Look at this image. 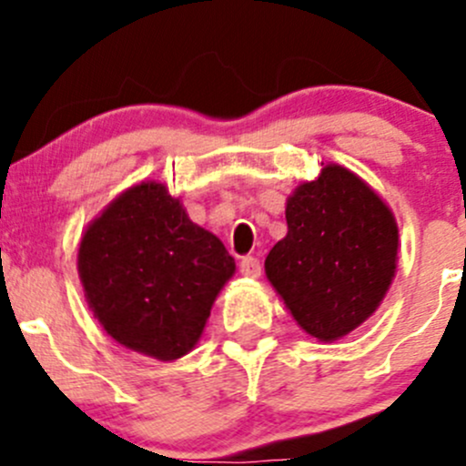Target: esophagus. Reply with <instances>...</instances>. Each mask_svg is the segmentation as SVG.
<instances>
[{
	"label": "esophagus",
	"instance_id": "34e87169",
	"mask_svg": "<svg viewBox=\"0 0 466 466\" xmlns=\"http://www.w3.org/2000/svg\"><path fill=\"white\" fill-rule=\"evenodd\" d=\"M238 268H241L243 277H250V279H259L261 277V261L257 257H243Z\"/></svg>",
	"mask_w": 466,
	"mask_h": 466
}]
</instances>
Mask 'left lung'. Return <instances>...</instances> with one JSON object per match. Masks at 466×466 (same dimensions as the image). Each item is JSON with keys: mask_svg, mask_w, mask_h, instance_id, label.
Here are the masks:
<instances>
[{"mask_svg": "<svg viewBox=\"0 0 466 466\" xmlns=\"http://www.w3.org/2000/svg\"><path fill=\"white\" fill-rule=\"evenodd\" d=\"M286 225L266 257L268 281L309 336L340 340L377 311L392 284L397 218L363 177L327 164L289 196Z\"/></svg>", "mask_w": 466, "mask_h": 466, "instance_id": "obj_1", "label": "left lung"}]
</instances>
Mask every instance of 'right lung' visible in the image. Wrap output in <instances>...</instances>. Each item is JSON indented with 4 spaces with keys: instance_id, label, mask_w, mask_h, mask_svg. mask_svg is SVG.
Masks as SVG:
<instances>
[{
    "instance_id": "1",
    "label": "right lung",
    "mask_w": 466,
    "mask_h": 466,
    "mask_svg": "<svg viewBox=\"0 0 466 466\" xmlns=\"http://www.w3.org/2000/svg\"><path fill=\"white\" fill-rule=\"evenodd\" d=\"M234 270L223 241L155 180L121 191L78 243L94 318L121 347L164 363L194 350Z\"/></svg>"
}]
</instances>
